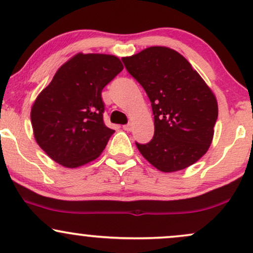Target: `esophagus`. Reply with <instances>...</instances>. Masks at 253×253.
<instances>
[{
  "label": "esophagus",
  "instance_id": "esophagus-1",
  "mask_svg": "<svg viewBox=\"0 0 253 253\" xmlns=\"http://www.w3.org/2000/svg\"><path fill=\"white\" fill-rule=\"evenodd\" d=\"M132 127H133V125L130 124V123H128V124H127V125H124V126H123V128H124L125 130H127V132H128V130L132 129Z\"/></svg>",
  "mask_w": 253,
  "mask_h": 253
}]
</instances>
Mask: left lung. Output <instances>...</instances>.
Instances as JSON below:
<instances>
[{
  "label": "left lung",
  "mask_w": 253,
  "mask_h": 253,
  "mask_svg": "<svg viewBox=\"0 0 253 253\" xmlns=\"http://www.w3.org/2000/svg\"><path fill=\"white\" fill-rule=\"evenodd\" d=\"M125 68L143 86L155 115V134L135 143L149 163L163 172L183 170L210 149L217 119V102L190 63L163 46L123 58Z\"/></svg>",
  "instance_id": "left-lung-1"
}]
</instances>
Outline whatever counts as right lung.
Wrapping results in <instances>:
<instances>
[{
	"label": "right lung",
	"instance_id": "add662e5",
	"mask_svg": "<svg viewBox=\"0 0 253 253\" xmlns=\"http://www.w3.org/2000/svg\"><path fill=\"white\" fill-rule=\"evenodd\" d=\"M124 66L110 54L78 53L37 97L31 110L34 138L46 155L66 168L96 159L114 129L103 123L102 89Z\"/></svg>",
	"mask_w": 253,
	"mask_h": 253
}]
</instances>
